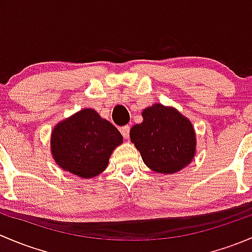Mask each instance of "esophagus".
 Instances as JSON below:
<instances>
[{"label":"esophagus","mask_w":252,"mask_h":252,"mask_svg":"<svg viewBox=\"0 0 252 252\" xmlns=\"http://www.w3.org/2000/svg\"><path fill=\"white\" fill-rule=\"evenodd\" d=\"M129 131H130V126H122L121 128V133L124 136V139H129Z\"/></svg>","instance_id":"34e87169"}]
</instances>
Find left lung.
Segmentation results:
<instances>
[{
  "mask_svg": "<svg viewBox=\"0 0 252 252\" xmlns=\"http://www.w3.org/2000/svg\"><path fill=\"white\" fill-rule=\"evenodd\" d=\"M142 122L130 129V140L151 171L174 174L191 163L196 133L177 108L154 103L141 112Z\"/></svg>",
  "mask_w": 252,
  "mask_h": 252,
  "instance_id": "8db88e82",
  "label": "left lung"
}]
</instances>
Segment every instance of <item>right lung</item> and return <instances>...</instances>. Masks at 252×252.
<instances>
[{
  "mask_svg": "<svg viewBox=\"0 0 252 252\" xmlns=\"http://www.w3.org/2000/svg\"><path fill=\"white\" fill-rule=\"evenodd\" d=\"M123 142L118 129L93 108H84L57 123L51 131V154L60 168L91 179L108 166Z\"/></svg>",
  "mask_w": 252,
  "mask_h": 252,
  "instance_id": "obj_1",
  "label": "right lung"
}]
</instances>
